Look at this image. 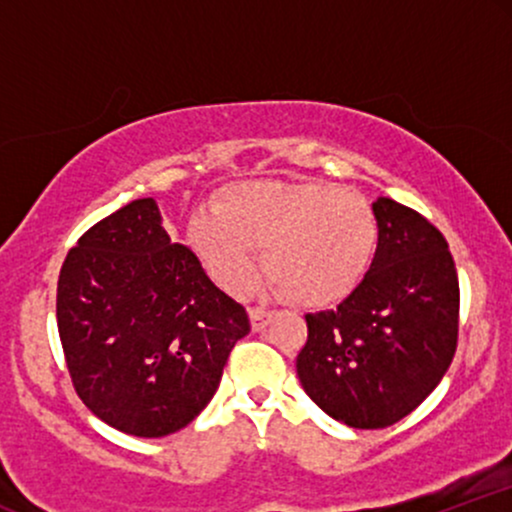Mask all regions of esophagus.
I'll list each match as a JSON object with an SVG mask.
<instances>
[{
	"instance_id": "34e87169",
	"label": "esophagus",
	"mask_w": 512,
	"mask_h": 512,
	"mask_svg": "<svg viewBox=\"0 0 512 512\" xmlns=\"http://www.w3.org/2000/svg\"><path fill=\"white\" fill-rule=\"evenodd\" d=\"M272 317H274V313L272 310H264V308H250V320H252V330L255 332H260V330H264V327L269 325V322H272Z\"/></svg>"
}]
</instances>
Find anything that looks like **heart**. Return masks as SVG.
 <instances>
[{
  "label": "heart",
  "instance_id": "heart-1",
  "mask_svg": "<svg viewBox=\"0 0 512 512\" xmlns=\"http://www.w3.org/2000/svg\"><path fill=\"white\" fill-rule=\"evenodd\" d=\"M215 211H197L187 243L223 289L240 293L260 272L298 305H330L356 291L378 248V219L361 195L330 182H245Z\"/></svg>",
  "mask_w": 512,
  "mask_h": 512
}]
</instances>
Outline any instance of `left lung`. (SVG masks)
<instances>
[{"label": "left lung", "mask_w": 512, "mask_h": 512, "mask_svg": "<svg viewBox=\"0 0 512 512\" xmlns=\"http://www.w3.org/2000/svg\"><path fill=\"white\" fill-rule=\"evenodd\" d=\"M378 250L334 310L305 315L296 358L303 390L351 428H385L411 414L450 368L460 330V284L448 240L395 199L373 204Z\"/></svg>", "instance_id": "8db88e82"}]
</instances>
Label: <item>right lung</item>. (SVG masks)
<instances>
[{
  "mask_svg": "<svg viewBox=\"0 0 512 512\" xmlns=\"http://www.w3.org/2000/svg\"><path fill=\"white\" fill-rule=\"evenodd\" d=\"M57 330L81 402L117 431L161 438L207 407L250 317L170 240L144 197L67 252Z\"/></svg>",
  "mask_w": 512,
  "mask_h": 512,
  "instance_id": "obj_1",
  "label": "right lung"
}]
</instances>
